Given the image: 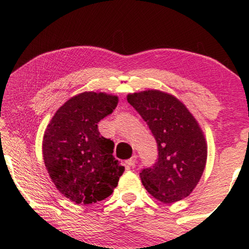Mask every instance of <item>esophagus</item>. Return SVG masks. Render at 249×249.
Here are the masks:
<instances>
[{
	"mask_svg": "<svg viewBox=\"0 0 249 249\" xmlns=\"http://www.w3.org/2000/svg\"><path fill=\"white\" fill-rule=\"evenodd\" d=\"M135 163H136V156L134 155L133 157H131V159L125 161V165L127 167H134L135 166Z\"/></svg>",
	"mask_w": 249,
	"mask_h": 249,
	"instance_id": "1",
	"label": "esophagus"
}]
</instances>
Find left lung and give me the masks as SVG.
<instances>
[{
    "instance_id": "8db88e82",
    "label": "left lung",
    "mask_w": 249,
    "mask_h": 249,
    "mask_svg": "<svg viewBox=\"0 0 249 249\" xmlns=\"http://www.w3.org/2000/svg\"><path fill=\"white\" fill-rule=\"evenodd\" d=\"M155 137L159 159L140 173L149 194L172 204L194 191L206 166L207 144L198 122L172 94L147 89L127 95Z\"/></svg>"
}]
</instances>
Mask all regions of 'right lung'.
Here are the masks:
<instances>
[{
  "label": "right lung",
  "mask_w": 249,
  "mask_h": 249,
  "mask_svg": "<svg viewBox=\"0 0 249 249\" xmlns=\"http://www.w3.org/2000/svg\"><path fill=\"white\" fill-rule=\"evenodd\" d=\"M117 103L112 94H77L56 110L45 129V167L57 191L74 203L107 198L124 173L113 156V141L101 136L97 127Z\"/></svg>",
  "instance_id": "1"
}]
</instances>
